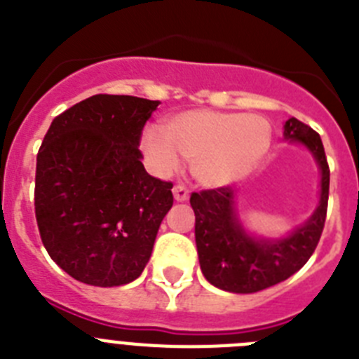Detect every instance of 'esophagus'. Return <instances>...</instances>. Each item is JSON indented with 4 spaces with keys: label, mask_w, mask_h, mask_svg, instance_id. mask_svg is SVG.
<instances>
[{
    "label": "esophagus",
    "mask_w": 359,
    "mask_h": 359,
    "mask_svg": "<svg viewBox=\"0 0 359 359\" xmlns=\"http://www.w3.org/2000/svg\"><path fill=\"white\" fill-rule=\"evenodd\" d=\"M172 194H174V199H176V201H187V199H189V190H187V187L185 185H176L172 189Z\"/></svg>",
    "instance_id": "obj_1"
}]
</instances>
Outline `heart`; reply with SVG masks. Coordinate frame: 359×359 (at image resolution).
<instances>
[{
    "label": "heart",
    "mask_w": 359,
    "mask_h": 359,
    "mask_svg": "<svg viewBox=\"0 0 359 359\" xmlns=\"http://www.w3.org/2000/svg\"><path fill=\"white\" fill-rule=\"evenodd\" d=\"M271 145V126L259 115L192 109L170 116L161 133L147 129L142 149L160 172L190 160L192 176L208 189L241 182L252 174Z\"/></svg>",
    "instance_id": "1"
}]
</instances>
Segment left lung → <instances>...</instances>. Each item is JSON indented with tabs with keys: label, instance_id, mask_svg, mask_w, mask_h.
Listing matches in <instances>:
<instances>
[{
	"label": "left lung",
	"instance_id": "left-lung-1",
	"mask_svg": "<svg viewBox=\"0 0 359 359\" xmlns=\"http://www.w3.org/2000/svg\"><path fill=\"white\" fill-rule=\"evenodd\" d=\"M284 138L309 149L322 172L320 201L302 226L278 239L253 237L244 230L230 187L192 192L199 266L212 286L230 293H257L286 280L302 268L322 236L329 199V165L322 138L297 118L284 123Z\"/></svg>",
	"mask_w": 359,
	"mask_h": 359
}]
</instances>
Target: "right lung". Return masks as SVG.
I'll list each match as a JSON object with an SVG mask.
<instances>
[{"mask_svg": "<svg viewBox=\"0 0 359 359\" xmlns=\"http://www.w3.org/2000/svg\"><path fill=\"white\" fill-rule=\"evenodd\" d=\"M158 100L93 95L55 116L37 152L36 219L44 248L75 280L129 284L151 259L172 183L147 174L142 129Z\"/></svg>", "mask_w": 359, "mask_h": 359, "instance_id": "add662e5", "label": "right lung"}]
</instances>
